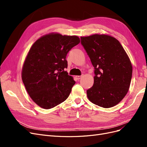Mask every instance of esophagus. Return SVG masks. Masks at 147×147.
<instances>
[{"label":"esophagus","instance_id":"obj_1","mask_svg":"<svg viewBox=\"0 0 147 147\" xmlns=\"http://www.w3.org/2000/svg\"><path fill=\"white\" fill-rule=\"evenodd\" d=\"M82 77V75H78V76H76V77H75V78H76V79H77V80H78L80 79Z\"/></svg>","mask_w":147,"mask_h":147}]
</instances>
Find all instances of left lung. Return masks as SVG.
I'll return each instance as SVG.
<instances>
[{"mask_svg": "<svg viewBox=\"0 0 147 147\" xmlns=\"http://www.w3.org/2000/svg\"><path fill=\"white\" fill-rule=\"evenodd\" d=\"M81 43L94 67V84L86 91L92 103L110 108L128 92L132 74L131 61L121 43L105 34L81 37Z\"/></svg>", "mask_w": 147, "mask_h": 147, "instance_id": "8db88e82", "label": "left lung"}]
</instances>
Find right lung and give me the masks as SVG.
<instances>
[{
    "label": "right lung",
    "mask_w": 147,
    "mask_h": 147,
    "mask_svg": "<svg viewBox=\"0 0 147 147\" xmlns=\"http://www.w3.org/2000/svg\"><path fill=\"white\" fill-rule=\"evenodd\" d=\"M80 40L76 35L51 33L31 47L22 69V80L30 98L40 107L50 109L69 97L75 82L68 75V52Z\"/></svg>",
    "instance_id": "1"
}]
</instances>
